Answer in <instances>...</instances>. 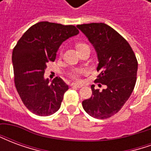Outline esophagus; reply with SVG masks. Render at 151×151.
I'll return each mask as SVG.
<instances>
[{"instance_id":"34e87169","label":"esophagus","mask_w":151,"mask_h":151,"mask_svg":"<svg viewBox=\"0 0 151 151\" xmlns=\"http://www.w3.org/2000/svg\"><path fill=\"white\" fill-rule=\"evenodd\" d=\"M71 86H73V87H77V88H81V87L82 86L78 85V84H76V83H72V84H71Z\"/></svg>"}]
</instances>
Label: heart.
<instances>
[{
	"instance_id": "b5f03b06",
	"label": "heart",
	"mask_w": 151,
	"mask_h": 151,
	"mask_svg": "<svg viewBox=\"0 0 151 151\" xmlns=\"http://www.w3.org/2000/svg\"><path fill=\"white\" fill-rule=\"evenodd\" d=\"M82 45H84V43H78L77 45V47L78 48L79 47L82 46ZM83 73H85V71L83 69H74V70H73L72 72L70 73V76H71L72 78H73L76 81H79L81 74H82Z\"/></svg>"
}]
</instances>
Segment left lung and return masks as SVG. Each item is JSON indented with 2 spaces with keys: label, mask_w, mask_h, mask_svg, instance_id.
I'll list each match as a JSON object with an SVG mask.
<instances>
[{
  "label": "left lung",
  "mask_w": 151,
  "mask_h": 151,
  "mask_svg": "<svg viewBox=\"0 0 151 151\" xmlns=\"http://www.w3.org/2000/svg\"><path fill=\"white\" fill-rule=\"evenodd\" d=\"M77 27L97 52L99 74L95 82L106 86L99 91L92 85L91 97L82 101V107L91 116L107 119L120 111L133 92L137 72L136 56L126 40L108 25L89 23Z\"/></svg>",
  "instance_id": "1"
}]
</instances>
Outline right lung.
Instances as JSON below:
<instances>
[{
  "label": "right lung",
  "mask_w": 151,
  "mask_h": 151,
  "mask_svg": "<svg viewBox=\"0 0 151 151\" xmlns=\"http://www.w3.org/2000/svg\"><path fill=\"white\" fill-rule=\"evenodd\" d=\"M78 33L73 25L40 22L29 28L14 47L12 61L15 86L32 113L46 116L60 108L69 86L58 77L50 84L43 75L47 63L55 60L61 43Z\"/></svg>",
  "instance_id": "1"
}]
</instances>
